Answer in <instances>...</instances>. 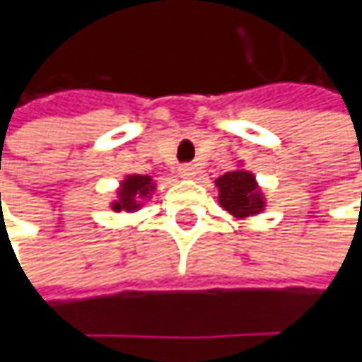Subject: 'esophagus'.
<instances>
[{"instance_id":"1","label":"esophagus","mask_w":362,"mask_h":362,"mask_svg":"<svg viewBox=\"0 0 362 362\" xmlns=\"http://www.w3.org/2000/svg\"><path fill=\"white\" fill-rule=\"evenodd\" d=\"M177 173L181 179H193L195 175H197V167L195 165H181L179 169H177Z\"/></svg>"}]
</instances>
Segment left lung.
<instances>
[{
    "instance_id": "8db88e82",
    "label": "left lung",
    "mask_w": 362,
    "mask_h": 362,
    "mask_svg": "<svg viewBox=\"0 0 362 362\" xmlns=\"http://www.w3.org/2000/svg\"><path fill=\"white\" fill-rule=\"evenodd\" d=\"M217 202L231 217L245 219L264 214L268 199L264 189L259 187L256 175L245 169L243 160H238V167L226 175H219L216 181Z\"/></svg>"
}]
</instances>
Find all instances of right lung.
Segmentation results:
<instances>
[{
    "mask_svg": "<svg viewBox=\"0 0 362 362\" xmlns=\"http://www.w3.org/2000/svg\"><path fill=\"white\" fill-rule=\"evenodd\" d=\"M155 191H157V181L151 175H124L115 191V199L108 203V207L115 214H122V211L136 214L151 202Z\"/></svg>",
    "mask_w": 362,
    "mask_h": 362,
    "instance_id": "add662e5",
    "label": "right lung"
}]
</instances>
